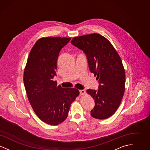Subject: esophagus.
<instances>
[{"instance_id":"1","label":"esophagus","mask_w":150,"mask_h":150,"mask_svg":"<svg viewBox=\"0 0 150 150\" xmlns=\"http://www.w3.org/2000/svg\"><path fill=\"white\" fill-rule=\"evenodd\" d=\"M79 92L80 95H84L86 93L85 90H79Z\"/></svg>"}]
</instances>
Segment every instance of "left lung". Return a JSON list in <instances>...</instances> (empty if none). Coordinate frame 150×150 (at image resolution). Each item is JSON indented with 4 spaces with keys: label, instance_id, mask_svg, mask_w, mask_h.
<instances>
[{
    "label": "left lung",
    "instance_id": "8db88e82",
    "mask_svg": "<svg viewBox=\"0 0 150 150\" xmlns=\"http://www.w3.org/2000/svg\"><path fill=\"white\" fill-rule=\"evenodd\" d=\"M71 43L84 52L90 71L98 80V90L86 91L95 102L91 115L97 119L110 117L120 106L125 91V74L120 57L111 43L97 33L74 38Z\"/></svg>",
    "mask_w": 150,
    "mask_h": 150
}]
</instances>
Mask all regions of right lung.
I'll return each instance as SVG.
<instances>
[{
	"label": "right lung",
	"mask_w": 150,
	"mask_h": 150,
	"mask_svg": "<svg viewBox=\"0 0 150 150\" xmlns=\"http://www.w3.org/2000/svg\"><path fill=\"white\" fill-rule=\"evenodd\" d=\"M70 38L47 37L39 39L30 52L23 83L28 98L43 122L56 125L67 118L72 103L79 94L75 88H63L53 81L57 60Z\"/></svg>",
	"instance_id": "right-lung-1"
}]
</instances>
